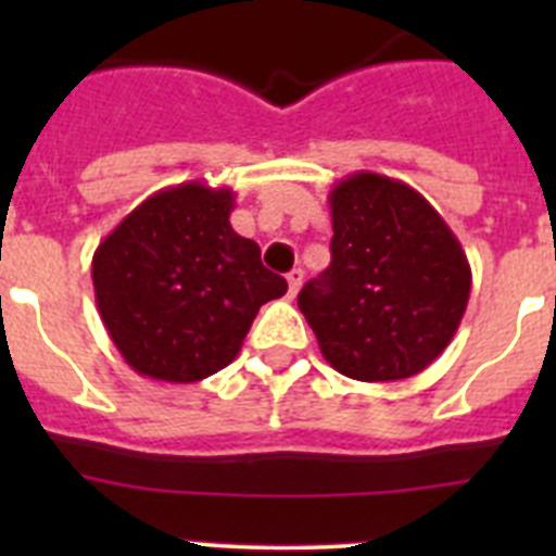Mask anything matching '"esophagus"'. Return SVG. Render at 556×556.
Returning a JSON list of instances; mask_svg holds the SVG:
<instances>
[{"instance_id": "obj_1", "label": "esophagus", "mask_w": 556, "mask_h": 556, "mask_svg": "<svg viewBox=\"0 0 556 556\" xmlns=\"http://www.w3.org/2000/svg\"><path fill=\"white\" fill-rule=\"evenodd\" d=\"M287 283H289V298H294V294L301 292V283H303V269H292V273L287 275Z\"/></svg>"}]
</instances>
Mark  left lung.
Here are the masks:
<instances>
[{
	"label": "left lung",
	"instance_id": "8db88e82",
	"mask_svg": "<svg viewBox=\"0 0 556 556\" xmlns=\"http://www.w3.org/2000/svg\"><path fill=\"white\" fill-rule=\"evenodd\" d=\"M328 205L331 267L298 294L323 356L356 381L417 376L468 308V255L420 191L387 175L353 172Z\"/></svg>",
	"mask_w": 556,
	"mask_h": 556
}]
</instances>
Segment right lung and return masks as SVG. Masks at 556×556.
Masks as SVG:
<instances>
[{"mask_svg":"<svg viewBox=\"0 0 556 556\" xmlns=\"http://www.w3.org/2000/svg\"><path fill=\"white\" fill-rule=\"evenodd\" d=\"M233 200L225 186H169L97 248V308L139 376L169 384L214 376L236 358L258 308L287 292L258 244L230 228Z\"/></svg>","mask_w":556,"mask_h":556,"instance_id":"obj_1","label":"right lung"}]
</instances>
